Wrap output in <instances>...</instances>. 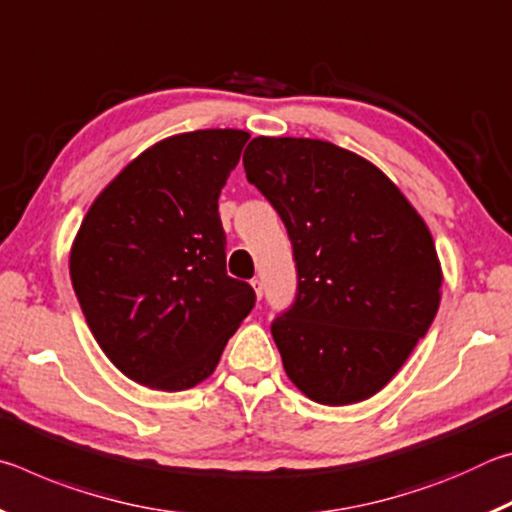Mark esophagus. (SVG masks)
Returning a JSON list of instances; mask_svg holds the SVG:
<instances>
[{"label": "esophagus", "instance_id": "34e87169", "mask_svg": "<svg viewBox=\"0 0 512 512\" xmlns=\"http://www.w3.org/2000/svg\"><path fill=\"white\" fill-rule=\"evenodd\" d=\"M250 287H253V291H255V296L262 300V296H264V284H262V280H259V277H253V280H250Z\"/></svg>", "mask_w": 512, "mask_h": 512}]
</instances>
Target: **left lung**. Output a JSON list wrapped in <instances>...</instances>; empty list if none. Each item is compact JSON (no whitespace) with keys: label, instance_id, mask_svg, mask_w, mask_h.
<instances>
[{"label":"left lung","instance_id":"1","mask_svg":"<svg viewBox=\"0 0 512 512\" xmlns=\"http://www.w3.org/2000/svg\"><path fill=\"white\" fill-rule=\"evenodd\" d=\"M244 169L296 259V300L271 325L284 370L318 404L368 400L436 318L443 271L427 223L386 173L332 142L255 137Z\"/></svg>","mask_w":512,"mask_h":512}]
</instances>
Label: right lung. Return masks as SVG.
I'll return each instance as SVG.
<instances>
[{
  "label": "right lung",
  "mask_w": 512,
  "mask_h": 512,
  "mask_svg": "<svg viewBox=\"0 0 512 512\" xmlns=\"http://www.w3.org/2000/svg\"><path fill=\"white\" fill-rule=\"evenodd\" d=\"M246 131L153 144L85 214L69 275L90 332L137 384L187 391L214 372L255 291L225 273L219 196Z\"/></svg>",
  "instance_id": "obj_1"
}]
</instances>
